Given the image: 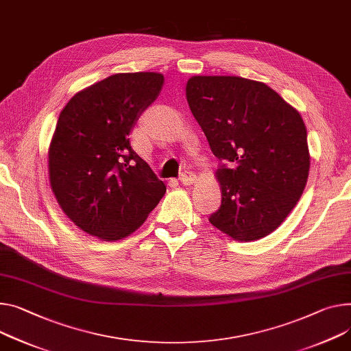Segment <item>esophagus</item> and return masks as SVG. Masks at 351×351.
<instances>
[{
	"label": "esophagus",
	"mask_w": 351,
	"mask_h": 351,
	"mask_svg": "<svg viewBox=\"0 0 351 351\" xmlns=\"http://www.w3.org/2000/svg\"><path fill=\"white\" fill-rule=\"evenodd\" d=\"M197 178H198V177L194 174V171L186 170V171H184L182 176H181V182H182L184 185H191V184L197 182Z\"/></svg>",
	"instance_id": "1"
}]
</instances>
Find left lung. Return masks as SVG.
I'll return each mask as SVG.
<instances>
[{
    "mask_svg": "<svg viewBox=\"0 0 351 351\" xmlns=\"http://www.w3.org/2000/svg\"><path fill=\"white\" fill-rule=\"evenodd\" d=\"M186 101L212 153L221 208L209 222L239 241L274 232L300 201L311 156L300 112L267 84L236 75H194Z\"/></svg>",
    "mask_w": 351,
    "mask_h": 351,
    "instance_id": "1",
    "label": "left lung"
}]
</instances>
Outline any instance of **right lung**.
<instances>
[{
  "instance_id": "right-lung-1",
  "label": "right lung",
  "mask_w": 351,
  "mask_h": 351,
  "mask_svg": "<svg viewBox=\"0 0 351 351\" xmlns=\"http://www.w3.org/2000/svg\"><path fill=\"white\" fill-rule=\"evenodd\" d=\"M163 83L160 73L114 74L77 93L60 112L49 147L50 186L88 234L108 241L129 236L166 193L129 139Z\"/></svg>"
}]
</instances>
